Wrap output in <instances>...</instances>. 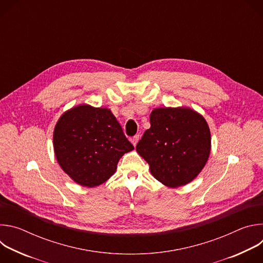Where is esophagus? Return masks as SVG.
I'll use <instances>...</instances> for the list:
<instances>
[{
	"instance_id": "esophagus-1",
	"label": "esophagus",
	"mask_w": 263,
	"mask_h": 263,
	"mask_svg": "<svg viewBox=\"0 0 263 263\" xmlns=\"http://www.w3.org/2000/svg\"><path fill=\"white\" fill-rule=\"evenodd\" d=\"M139 138H140V136H139L138 134H137V135H135V136H133V137L131 138V142L133 143V145H134V146L137 144V142H138Z\"/></svg>"
}]
</instances>
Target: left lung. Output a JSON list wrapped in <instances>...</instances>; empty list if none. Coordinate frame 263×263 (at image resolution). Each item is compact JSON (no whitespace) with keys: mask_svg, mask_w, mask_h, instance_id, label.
<instances>
[{"mask_svg":"<svg viewBox=\"0 0 263 263\" xmlns=\"http://www.w3.org/2000/svg\"><path fill=\"white\" fill-rule=\"evenodd\" d=\"M136 145L137 153L162 184L178 187L192 182L205 166L211 147L205 119L191 108H157Z\"/></svg>","mask_w":263,"mask_h":263,"instance_id":"obj_1","label":"left lung"}]
</instances>
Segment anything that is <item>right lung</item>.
Here are the masks:
<instances>
[{"instance_id":"add662e5","label":"right lung","mask_w":263,"mask_h":263,"mask_svg":"<svg viewBox=\"0 0 263 263\" xmlns=\"http://www.w3.org/2000/svg\"><path fill=\"white\" fill-rule=\"evenodd\" d=\"M61 168L76 183L95 187L116 173L121 157L134 148L107 108L80 105L61 116L54 130Z\"/></svg>"}]
</instances>
